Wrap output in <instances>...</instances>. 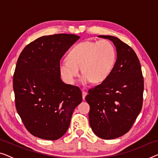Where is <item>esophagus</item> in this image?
Masks as SVG:
<instances>
[{
    "label": "esophagus",
    "instance_id": "obj_1",
    "mask_svg": "<svg viewBox=\"0 0 158 158\" xmlns=\"http://www.w3.org/2000/svg\"><path fill=\"white\" fill-rule=\"evenodd\" d=\"M86 95H87V93L86 92V91H82V98H83V99H85V97Z\"/></svg>",
    "mask_w": 158,
    "mask_h": 158
}]
</instances>
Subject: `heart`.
I'll list each match as a JSON object with an SVG mask.
<instances>
[{"mask_svg": "<svg viewBox=\"0 0 158 158\" xmlns=\"http://www.w3.org/2000/svg\"><path fill=\"white\" fill-rule=\"evenodd\" d=\"M116 60L114 46L108 40H86L75 44L70 49L67 60L59 63V71L64 81L74 84L80 71L82 84L93 81L99 84L105 81L113 72Z\"/></svg>", "mask_w": 158, "mask_h": 158, "instance_id": "1", "label": "heart"}]
</instances>
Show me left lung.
I'll return each mask as SVG.
<instances>
[{"label":"left lung","mask_w":158,"mask_h":158,"mask_svg":"<svg viewBox=\"0 0 158 158\" xmlns=\"http://www.w3.org/2000/svg\"><path fill=\"white\" fill-rule=\"evenodd\" d=\"M116 47L117 58L105 81L89 90V124L98 137L115 139L130 130L143 105L144 82L137 55L130 46L110 35H99Z\"/></svg>","instance_id":"8db88e82"}]
</instances>
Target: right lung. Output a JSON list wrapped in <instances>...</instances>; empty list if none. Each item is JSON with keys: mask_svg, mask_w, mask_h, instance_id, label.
Segmentation results:
<instances>
[{"mask_svg": "<svg viewBox=\"0 0 158 158\" xmlns=\"http://www.w3.org/2000/svg\"><path fill=\"white\" fill-rule=\"evenodd\" d=\"M79 38L72 34L42 36L19 56L13 76L15 106L35 137L55 140L64 135L81 102L80 89L64 83L58 68L62 56Z\"/></svg>", "mask_w": 158, "mask_h": 158, "instance_id": "add662e5", "label": "right lung"}]
</instances>
